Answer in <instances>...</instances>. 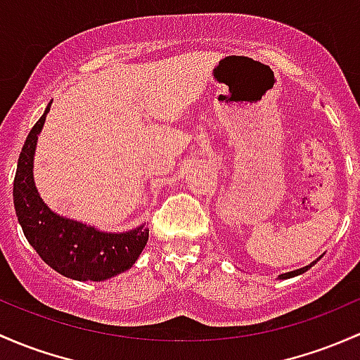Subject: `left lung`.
<instances>
[{
  "mask_svg": "<svg viewBox=\"0 0 360 360\" xmlns=\"http://www.w3.org/2000/svg\"><path fill=\"white\" fill-rule=\"evenodd\" d=\"M321 259V257H319ZM317 259V260H319ZM316 260V262H317ZM316 262H312V264H309V266H305V267H302V269H297V271H291V272H285V274H279V279H290V278H295V276H298V274H304V272H307L310 267L314 266V264Z\"/></svg>",
  "mask_w": 360,
  "mask_h": 360,
  "instance_id": "1",
  "label": "left lung"
}]
</instances>
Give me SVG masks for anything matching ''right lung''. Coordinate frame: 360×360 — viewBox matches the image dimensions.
I'll return each mask as SVG.
<instances>
[{"mask_svg":"<svg viewBox=\"0 0 360 360\" xmlns=\"http://www.w3.org/2000/svg\"><path fill=\"white\" fill-rule=\"evenodd\" d=\"M51 101L30 129L13 181V203L22 231L41 259L56 272L75 281H105L131 269L148 241V228L103 233L93 226L62 217L41 200L34 184V153Z\"/></svg>","mask_w":360,"mask_h":360,"instance_id":"obj_1","label":"right lung"}]
</instances>
